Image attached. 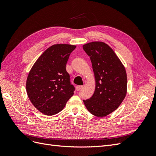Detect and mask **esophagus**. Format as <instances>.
<instances>
[{
	"mask_svg": "<svg viewBox=\"0 0 156 156\" xmlns=\"http://www.w3.org/2000/svg\"><path fill=\"white\" fill-rule=\"evenodd\" d=\"M83 88V86H77L75 89H76V90L78 92L79 90H81Z\"/></svg>",
	"mask_w": 156,
	"mask_h": 156,
	"instance_id": "obj_1",
	"label": "esophagus"
}]
</instances>
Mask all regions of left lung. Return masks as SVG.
I'll return each instance as SVG.
<instances>
[{
    "label": "left lung",
    "mask_w": 156,
    "mask_h": 156,
    "mask_svg": "<svg viewBox=\"0 0 156 156\" xmlns=\"http://www.w3.org/2000/svg\"><path fill=\"white\" fill-rule=\"evenodd\" d=\"M83 48L90 57L96 81L93 96L83 102L93 115L107 116L119 108L126 96L125 67L115 51L104 42H90Z\"/></svg>",
    "instance_id": "left-lung-1"
}]
</instances>
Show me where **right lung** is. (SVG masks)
<instances>
[{
  "instance_id": "right-lung-1",
  "label": "right lung",
  "mask_w": 156,
  "mask_h": 156,
  "mask_svg": "<svg viewBox=\"0 0 156 156\" xmlns=\"http://www.w3.org/2000/svg\"><path fill=\"white\" fill-rule=\"evenodd\" d=\"M76 45L55 44L47 49L32 66L26 90L30 101L43 114L52 116L62 111L73 95L66 66Z\"/></svg>"
}]
</instances>
